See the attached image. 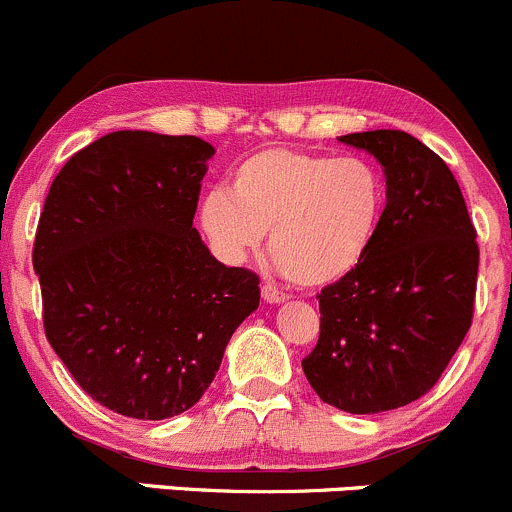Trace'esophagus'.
Returning a JSON list of instances; mask_svg holds the SVG:
<instances>
[{
  "label": "esophagus",
  "instance_id": "34e87169",
  "mask_svg": "<svg viewBox=\"0 0 512 512\" xmlns=\"http://www.w3.org/2000/svg\"><path fill=\"white\" fill-rule=\"evenodd\" d=\"M262 299H265L267 304H284L289 297L282 292V289L272 287V284H265V287H262Z\"/></svg>",
  "mask_w": 512,
  "mask_h": 512
}]
</instances>
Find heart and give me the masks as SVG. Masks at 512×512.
<instances>
[{
	"label": "heart",
	"instance_id": "b5f03b06",
	"mask_svg": "<svg viewBox=\"0 0 512 512\" xmlns=\"http://www.w3.org/2000/svg\"><path fill=\"white\" fill-rule=\"evenodd\" d=\"M385 203V176L373 161L267 147L235 166L230 193L203 196L198 218L228 260H245L270 233L272 257L292 282L328 287L368 257Z\"/></svg>",
	"mask_w": 512,
	"mask_h": 512
}]
</instances>
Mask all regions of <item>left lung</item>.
<instances>
[{
    "instance_id": "1",
    "label": "left lung",
    "mask_w": 512,
    "mask_h": 512,
    "mask_svg": "<svg viewBox=\"0 0 512 512\" xmlns=\"http://www.w3.org/2000/svg\"><path fill=\"white\" fill-rule=\"evenodd\" d=\"M383 164L387 206L368 257L319 294L321 333L301 360L328 405L397 410L427 395L469 333L478 242L459 181L400 129L343 134Z\"/></svg>"
}]
</instances>
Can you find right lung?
I'll return each instance as SVG.
<instances>
[{
    "label": "right lung",
    "instance_id": "1",
    "mask_svg": "<svg viewBox=\"0 0 512 512\" xmlns=\"http://www.w3.org/2000/svg\"><path fill=\"white\" fill-rule=\"evenodd\" d=\"M215 149L122 129L53 179L34 240L43 331L107 410L166 419L196 405L260 306V277L225 267L193 228Z\"/></svg>",
    "mask_w": 512,
    "mask_h": 512
}]
</instances>
